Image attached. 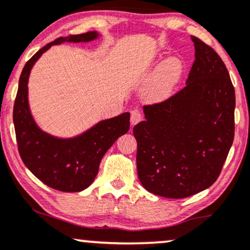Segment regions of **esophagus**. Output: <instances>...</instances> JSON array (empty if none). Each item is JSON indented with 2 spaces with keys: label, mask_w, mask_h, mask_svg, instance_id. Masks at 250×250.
Segmentation results:
<instances>
[{
  "label": "esophagus",
  "mask_w": 250,
  "mask_h": 250,
  "mask_svg": "<svg viewBox=\"0 0 250 250\" xmlns=\"http://www.w3.org/2000/svg\"><path fill=\"white\" fill-rule=\"evenodd\" d=\"M142 114H141V112H138V110H133V112H131V114H130V123H131V125H137L138 122H141L142 121Z\"/></svg>",
  "instance_id": "esophagus-1"
}]
</instances>
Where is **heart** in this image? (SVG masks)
<instances>
[{
	"mask_svg": "<svg viewBox=\"0 0 250 250\" xmlns=\"http://www.w3.org/2000/svg\"><path fill=\"white\" fill-rule=\"evenodd\" d=\"M183 71V64L177 57H169L162 62L155 72L149 94L155 100L164 98L169 93Z\"/></svg>",
	"mask_w": 250,
	"mask_h": 250,
	"instance_id": "heart-1",
	"label": "heart"
}]
</instances>
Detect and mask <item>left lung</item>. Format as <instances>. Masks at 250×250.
I'll return each mask as SVG.
<instances>
[{"label": "left lung", "mask_w": 250, "mask_h": 250, "mask_svg": "<svg viewBox=\"0 0 250 250\" xmlns=\"http://www.w3.org/2000/svg\"><path fill=\"white\" fill-rule=\"evenodd\" d=\"M195 60L182 91L144 106L134 127L137 173L146 191L186 198L218 179L234 140L235 92L211 46L191 36Z\"/></svg>", "instance_id": "left-lung-1"}]
</instances>
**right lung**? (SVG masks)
<instances>
[{
	"mask_svg": "<svg viewBox=\"0 0 250 250\" xmlns=\"http://www.w3.org/2000/svg\"><path fill=\"white\" fill-rule=\"evenodd\" d=\"M100 37L96 31L60 37L42 47L24 66L14 104V125L19 151L25 167L45 185L62 192L88 188L99 172L107 150L130 128V114L102 120L83 134L62 138L53 136L36 123L28 100L30 72L35 62L53 45L87 43Z\"/></svg>",
	"mask_w": 250,
	"mask_h": 250,
	"instance_id": "obj_1",
	"label": "right lung"
}]
</instances>
